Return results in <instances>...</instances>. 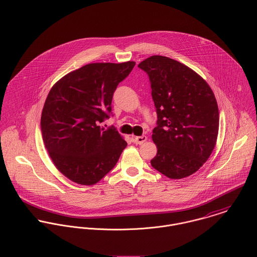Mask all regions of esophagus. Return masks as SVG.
Here are the masks:
<instances>
[{
	"instance_id": "1",
	"label": "esophagus",
	"mask_w": 257,
	"mask_h": 257,
	"mask_svg": "<svg viewBox=\"0 0 257 257\" xmlns=\"http://www.w3.org/2000/svg\"><path fill=\"white\" fill-rule=\"evenodd\" d=\"M147 141V138L146 136H142V137H135L134 138V142L137 145H143L144 143H146Z\"/></svg>"
}]
</instances>
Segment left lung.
I'll use <instances>...</instances> for the list:
<instances>
[{
	"label": "left lung",
	"mask_w": 257,
	"mask_h": 257,
	"mask_svg": "<svg viewBox=\"0 0 257 257\" xmlns=\"http://www.w3.org/2000/svg\"><path fill=\"white\" fill-rule=\"evenodd\" d=\"M147 72L157 112L150 163L171 179L198 171L212 154L219 134V108L209 84L188 66L161 55L139 64Z\"/></svg>",
	"instance_id": "1"
}]
</instances>
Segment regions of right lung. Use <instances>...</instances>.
Here are the masks:
<instances>
[{"instance_id": "obj_1", "label": "right lung", "mask_w": 257, "mask_h": 257, "mask_svg": "<svg viewBox=\"0 0 257 257\" xmlns=\"http://www.w3.org/2000/svg\"><path fill=\"white\" fill-rule=\"evenodd\" d=\"M135 65L90 63L50 89L40 119L43 144L56 168L75 183H98L127 146L114 128L99 123L109 118L113 92Z\"/></svg>"}]
</instances>
